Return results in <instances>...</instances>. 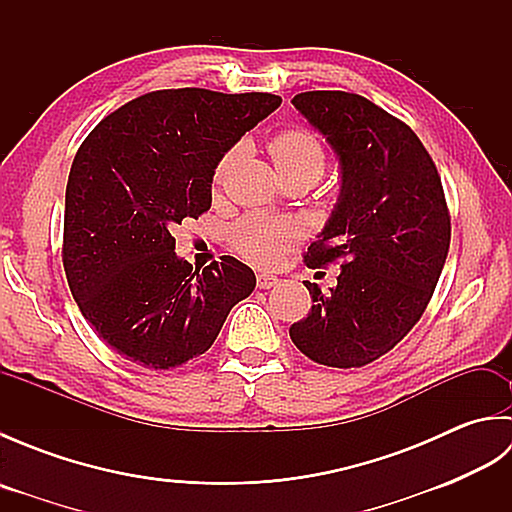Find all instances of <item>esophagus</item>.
Instances as JSON below:
<instances>
[{"label": "esophagus", "mask_w": 512, "mask_h": 512, "mask_svg": "<svg viewBox=\"0 0 512 512\" xmlns=\"http://www.w3.org/2000/svg\"><path fill=\"white\" fill-rule=\"evenodd\" d=\"M279 284V279L273 275H257V288L268 290V288H275Z\"/></svg>", "instance_id": "1"}]
</instances>
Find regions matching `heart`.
<instances>
[{
  "mask_svg": "<svg viewBox=\"0 0 512 512\" xmlns=\"http://www.w3.org/2000/svg\"><path fill=\"white\" fill-rule=\"evenodd\" d=\"M268 151L275 160V167L281 176H292V173H303L317 182L325 165H328V154H325L323 140L303 127L281 129L268 140ZM237 154V149H228L226 154L217 160L213 171V182L220 184L226 176L228 167ZM301 237V228L290 220H279V217L268 215H246L233 228V248L250 264L255 266H273L277 264L288 248L295 246Z\"/></svg>",
  "mask_w": 512,
  "mask_h": 512,
  "instance_id": "1",
  "label": "heart"
}]
</instances>
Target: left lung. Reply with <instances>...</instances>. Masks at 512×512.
Instances as JSON below:
<instances>
[{"label": "left lung", "mask_w": 512, "mask_h": 512, "mask_svg": "<svg viewBox=\"0 0 512 512\" xmlns=\"http://www.w3.org/2000/svg\"><path fill=\"white\" fill-rule=\"evenodd\" d=\"M292 105L341 162V195L303 262H341L330 292L306 281L312 308L290 339L310 361L363 367L405 339L427 310L451 244L436 162L413 129L365 96L317 90Z\"/></svg>", "instance_id": "obj_1"}]
</instances>
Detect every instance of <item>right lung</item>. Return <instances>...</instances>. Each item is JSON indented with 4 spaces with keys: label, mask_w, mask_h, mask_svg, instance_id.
<instances>
[{
    "label": "right lung",
    "mask_w": 512,
    "mask_h": 512,
    "mask_svg": "<svg viewBox=\"0 0 512 512\" xmlns=\"http://www.w3.org/2000/svg\"><path fill=\"white\" fill-rule=\"evenodd\" d=\"M266 92L158 90L118 107L83 140L65 189L63 268L96 334L127 361L180 367L204 354L255 273L224 255L198 270L173 228L211 209L217 160L275 112Z\"/></svg>",
    "instance_id": "obj_1"
}]
</instances>
